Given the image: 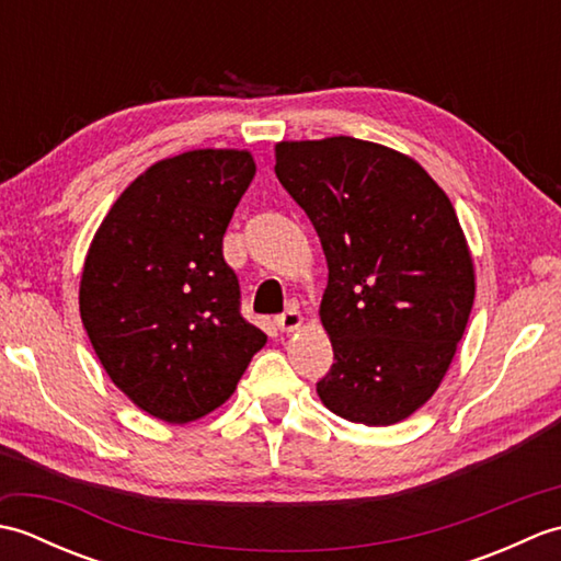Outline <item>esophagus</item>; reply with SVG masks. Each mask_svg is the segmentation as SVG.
<instances>
[{"label":"esophagus","instance_id":"esophagus-1","mask_svg":"<svg viewBox=\"0 0 561 561\" xmlns=\"http://www.w3.org/2000/svg\"><path fill=\"white\" fill-rule=\"evenodd\" d=\"M301 323H304V316L296 306L287 308V311H284L282 316L274 318V325H277L282 332H294Z\"/></svg>","mask_w":561,"mask_h":561}]
</instances>
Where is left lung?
Returning a JSON list of instances; mask_svg holds the SVG:
<instances>
[{
	"instance_id": "1",
	"label": "left lung",
	"mask_w": 561,
	"mask_h": 561,
	"mask_svg": "<svg viewBox=\"0 0 561 561\" xmlns=\"http://www.w3.org/2000/svg\"><path fill=\"white\" fill-rule=\"evenodd\" d=\"M274 151V173L328 260L320 320L335 364L318 396L356 424L408 420L444 380L472 311L456 209L420 163L374 141H279Z\"/></svg>"
}]
</instances>
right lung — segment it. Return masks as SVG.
<instances>
[{"instance_id": "right-lung-1", "label": "right lung", "mask_w": 561, "mask_h": 561, "mask_svg": "<svg viewBox=\"0 0 561 561\" xmlns=\"http://www.w3.org/2000/svg\"><path fill=\"white\" fill-rule=\"evenodd\" d=\"M253 175L238 149L163 159L127 185L91 241L81 323L113 383L157 420L217 410L267 342L241 316L221 250Z\"/></svg>"}]
</instances>
